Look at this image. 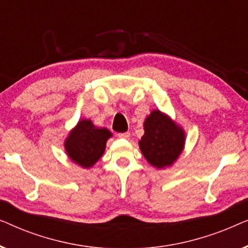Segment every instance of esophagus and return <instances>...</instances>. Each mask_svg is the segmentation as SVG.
<instances>
[{"label":"esophagus","instance_id":"obj_1","mask_svg":"<svg viewBox=\"0 0 248 248\" xmlns=\"http://www.w3.org/2000/svg\"><path fill=\"white\" fill-rule=\"evenodd\" d=\"M130 132H124V133H118L117 137L121 138V139H128L130 138Z\"/></svg>","mask_w":248,"mask_h":248}]
</instances>
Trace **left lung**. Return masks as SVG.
<instances>
[{"mask_svg":"<svg viewBox=\"0 0 248 248\" xmlns=\"http://www.w3.org/2000/svg\"><path fill=\"white\" fill-rule=\"evenodd\" d=\"M185 135L181 127L154 110L144 122V134L139 142L142 154L152 166H170L183 150Z\"/></svg>","mask_w":248,"mask_h":248,"instance_id":"8db88e82","label":"left lung"}]
</instances>
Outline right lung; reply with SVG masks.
<instances>
[{
	"instance_id": "1",
	"label": "right lung",
	"mask_w": 248,
	"mask_h": 248,
	"mask_svg": "<svg viewBox=\"0 0 248 248\" xmlns=\"http://www.w3.org/2000/svg\"><path fill=\"white\" fill-rule=\"evenodd\" d=\"M111 133L107 128H97L91 121H80L65 141V149L74 162L89 168L99 160Z\"/></svg>"
}]
</instances>
